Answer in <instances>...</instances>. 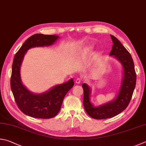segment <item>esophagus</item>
Listing matches in <instances>:
<instances>
[{
  "label": "esophagus",
  "mask_w": 146,
  "mask_h": 146,
  "mask_svg": "<svg viewBox=\"0 0 146 146\" xmlns=\"http://www.w3.org/2000/svg\"><path fill=\"white\" fill-rule=\"evenodd\" d=\"M83 81L82 80V78H77L76 79V83H77V84H79V83H81V82Z\"/></svg>",
  "instance_id": "obj_1"
}]
</instances>
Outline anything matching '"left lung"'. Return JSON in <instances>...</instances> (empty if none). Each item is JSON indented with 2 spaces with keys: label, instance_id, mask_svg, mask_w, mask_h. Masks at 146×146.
Instances as JSON below:
<instances>
[{
  "label": "left lung",
  "instance_id": "1",
  "mask_svg": "<svg viewBox=\"0 0 146 146\" xmlns=\"http://www.w3.org/2000/svg\"><path fill=\"white\" fill-rule=\"evenodd\" d=\"M110 35L113 42L110 55H114L121 63L124 76L117 97L114 101L97 107H93L90 101L89 86L86 83L82 85L85 111L90 117L96 119L112 117L124 111L130 103L136 84V73L131 54L116 37Z\"/></svg>",
  "mask_w": 146,
  "mask_h": 146
}]
</instances>
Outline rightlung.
Segmentation results:
<instances>
[{
  "instance_id": "add662e5",
  "label": "right lung",
  "mask_w": 146,
  "mask_h": 146,
  "mask_svg": "<svg viewBox=\"0 0 146 146\" xmlns=\"http://www.w3.org/2000/svg\"><path fill=\"white\" fill-rule=\"evenodd\" d=\"M58 36L36 34L27 39L14 57L11 77V88L16 105L27 116L40 119H49L58 113L65 95L74 86L73 79L57 85L48 92L33 94L21 83L20 69L27 51L37 46L51 45Z\"/></svg>"
}]
</instances>
